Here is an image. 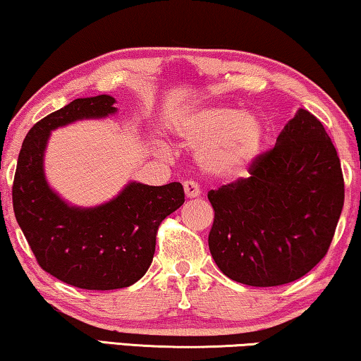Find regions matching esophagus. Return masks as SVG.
<instances>
[{
    "instance_id": "obj_1",
    "label": "esophagus",
    "mask_w": 361,
    "mask_h": 361,
    "mask_svg": "<svg viewBox=\"0 0 361 361\" xmlns=\"http://www.w3.org/2000/svg\"><path fill=\"white\" fill-rule=\"evenodd\" d=\"M183 188H185V195L188 197H196V196H200V192H201L200 186H197V183L191 181V180L183 183Z\"/></svg>"
}]
</instances>
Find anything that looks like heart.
<instances>
[{"label":"heart","mask_w":361,"mask_h":361,"mask_svg":"<svg viewBox=\"0 0 361 361\" xmlns=\"http://www.w3.org/2000/svg\"><path fill=\"white\" fill-rule=\"evenodd\" d=\"M185 144L200 147L201 169L212 176L233 180L245 175L260 154L263 126L257 116L231 106H209L188 114L176 124Z\"/></svg>","instance_id":"1"}]
</instances>
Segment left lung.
Listing matches in <instances>:
<instances>
[{
	"label": "left lung",
	"instance_id": "1",
	"mask_svg": "<svg viewBox=\"0 0 361 361\" xmlns=\"http://www.w3.org/2000/svg\"><path fill=\"white\" fill-rule=\"evenodd\" d=\"M248 173L207 192L211 255L226 276L248 286L296 281L326 257L342 212L337 150L321 121L299 109Z\"/></svg>",
	"mask_w": 361,
	"mask_h": 361
}]
</instances>
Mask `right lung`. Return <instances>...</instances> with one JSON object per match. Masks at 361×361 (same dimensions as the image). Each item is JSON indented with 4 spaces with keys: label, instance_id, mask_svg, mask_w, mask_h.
<instances>
[{
    "label": "right lung",
    "instance_id": "1",
    "mask_svg": "<svg viewBox=\"0 0 361 361\" xmlns=\"http://www.w3.org/2000/svg\"><path fill=\"white\" fill-rule=\"evenodd\" d=\"M113 96L73 99L27 132L13 181V209L35 260L57 280L81 289L128 288L149 270L161 221L185 202L181 183H130L93 209L72 207L50 190L42 159L50 130L116 113Z\"/></svg>",
    "mask_w": 361,
    "mask_h": 361
}]
</instances>
